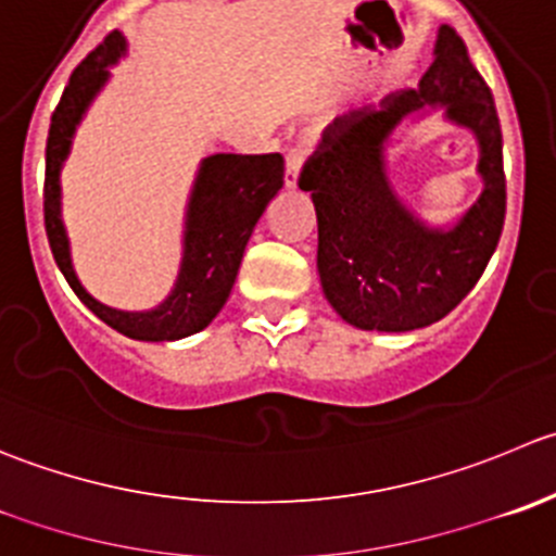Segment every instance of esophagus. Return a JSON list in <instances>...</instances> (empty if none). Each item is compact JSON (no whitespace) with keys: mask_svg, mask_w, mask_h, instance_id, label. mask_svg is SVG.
I'll return each instance as SVG.
<instances>
[{"mask_svg":"<svg viewBox=\"0 0 556 556\" xmlns=\"http://www.w3.org/2000/svg\"><path fill=\"white\" fill-rule=\"evenodd\" d=\"M301 163H304V152H301V147H290L288 157H285V187H288V190H295V187H299Z\"/></svg>","mask_w":556,"mask_h":556,"instance_id":"34e87169","label":"esophagus"}]
</instances>
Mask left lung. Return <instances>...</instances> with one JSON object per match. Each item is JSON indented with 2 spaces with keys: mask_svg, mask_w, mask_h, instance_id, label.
Segmentation results:
<instances>
[{
  "mask_svg": "<svg viewBox=\"0 0 556 556\" xmlns=\"http://www.w3.org/2000/svg\"><path fill=\"white\" fill-rule=\"evenodd\" d=\"M446 105L482 143L484 192L451 231L413 218L381 168L390 129L424 104ZM299 187L317 212V271L326 299L364 331H413L448 315L481 279L505 223L503 129L492 89L472 67L454 26L443 24L418 89L333 118L301 168Z\"/></svg>",
  "mask_w": 556,
  "mask_h": 556,
  "instance_id": "1",
  "label": "left lung"
}]
</instances>
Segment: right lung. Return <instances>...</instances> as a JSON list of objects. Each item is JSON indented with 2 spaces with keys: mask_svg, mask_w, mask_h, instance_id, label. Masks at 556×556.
Returning a JSON list of instances; mask_svg holds the SVG:
<instances>
[{
  "mask_svg": "<svg viewBox=\"0 0 556 556\" xmlns=\"http://www.w3.org/2000/svg\"><path fill=\"white\" fill-rule=\"evenodd\" d=\"M124 53V37L111 31L70 75L51 116L46 143V187L42 212L53 261L80 301L118 333L141 342H174L203 331L228 301L239 274L244 247L266 212L268 201L285 185L282 154H212L203 160L187 208L185 257L168 299L152 312H118L100 304L80 288L70 263L67 236L59 217V170L73 143L75 124L91 97L108 80V64Z\"/></svg>",
  "mask_w": 556,
  "mask_h": 556,
  "instance_id": "obj_1",
  "label": "right lung"
}]
</instances>
